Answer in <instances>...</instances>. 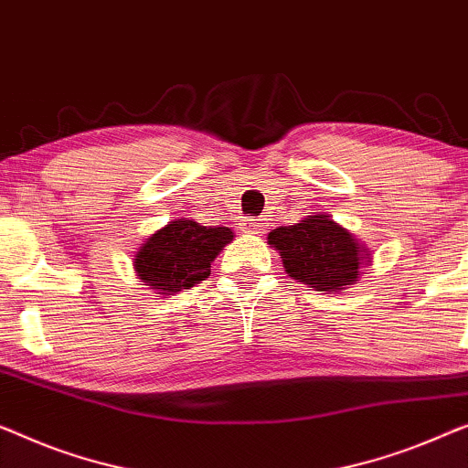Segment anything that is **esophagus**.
<instances>
[{
	"label": "esophagus",
	"mask_w": 468,
	"mask_h": 468,
	"mask_svg": "<svg viewBox=\"0 0 468 468\" xmlns=\"http://www.w3.org/2000/svg\"><path fill=\"white\" fill-rule=\"evenodd\" d=\"M268 229V219L266 218H257V219H245L242 221V232H249V234H266Z\"/></svg>",
	"instance_id": "34e87169"
}]
</instances>
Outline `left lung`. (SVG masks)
I'll list each match as a JSON object with an SVG mask.
<instances>
[{
  "mask_svg": "<svg viewBox=\"0 0 468 468\" xmlns=\"http://www.w3.org/2000/svg\"><path fill=\"white\" fill-rule=\"evenodd\" d=\"M268 245L279 250L291 279L316 291H344L369 261L367 249L329 215H308L293 226L276 228L268 234Z\"/></svg>",
  "mask_w": 468,
  "mask_h": 468,
  "instance_id": "8db88e82",
  "label": "left lung"
}]
</instances>
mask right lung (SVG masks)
<instances>
[{"label": "right lung", "instance_id": "obj_1", "mask_svg": "<svg viewBox=\"0 0 468 468\" xmlns=\"http://www.w3.org/2000/svg\"><path fill=\"white\" fill-rule=\"evenodd\" d=\"M232 239L229 228L200 226L194 219L168 221L137 250L134 270L158 293H179L208 279L213 260Z\"/></svg>", "mask_w": 468, "mask_h": 468}]
</instances>
